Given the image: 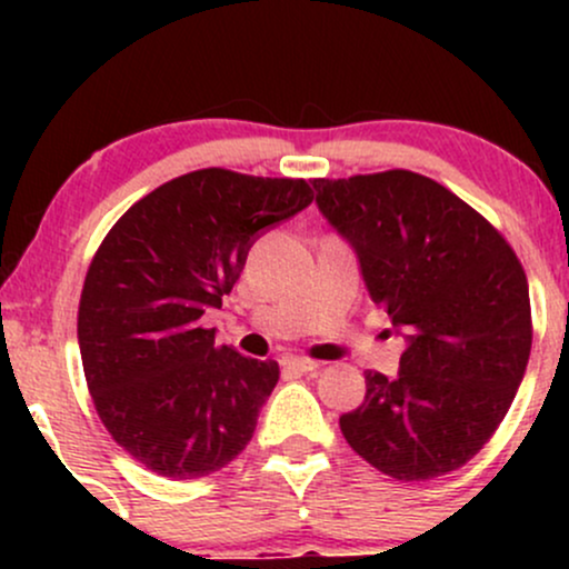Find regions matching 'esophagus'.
I'll use <instances>...</instances> for the list:
<instances>
[{
	"instance_id": "34e87169",
	"label": "esophagus",
	"mask_w": 569,
	"mask_h": 569,
	"mask_svg": "<svg viewBox=\"0 0 569 569\" xmlns=\"http://www.w3.org/2000/svg\"><path fill=\"white\" fill-rule=\"evenodd\" d=\"M283 369H289V371H297V375H307V371H316L318 367H321V363L318 361H310V358H293V356H289V358H283Z\"/></svg>"
}]
</instances>
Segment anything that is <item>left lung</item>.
Segmentation results:
<instances>
[{"instance_id":"1","label":"left lung","mask_w":569,"mask_h":569,"mask_svg":"<svg viewBox=\"0 0 569 569\" xmlns=\"http://www.w3.org/2000/svg\"><path fill=\"white\" fill-rule=\"evenodd\" d=\"M316 202L356 248L363 280L407 331L398 377L367 371L339 417L348 443L398 481L466 466L511 407L532 348L530 286L508 240L428 176L312 179Z\"/></svg>"}]
</instances>
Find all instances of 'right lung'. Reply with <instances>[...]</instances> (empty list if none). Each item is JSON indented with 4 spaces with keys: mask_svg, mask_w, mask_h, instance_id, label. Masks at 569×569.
<instances>
[{
    "mask_svg": "<svg viewBox=\"0 0 569 569\" xmlns=\"http://www.w3.org/2000/svg\"><path fill=\"white\" fill-rule=\"evenodd\" d=\"M312 202L305 179L202 168L128 208L84 276L77 339L103 428L166 479H200L251 441L278 361L202 329L243 272L259 230Z\"/></svg>",
    "mask_w": 569,
    "mask_h": 569,
    "instance_id": "add662e5",
    "label": "right lung"
}]
</instances>
